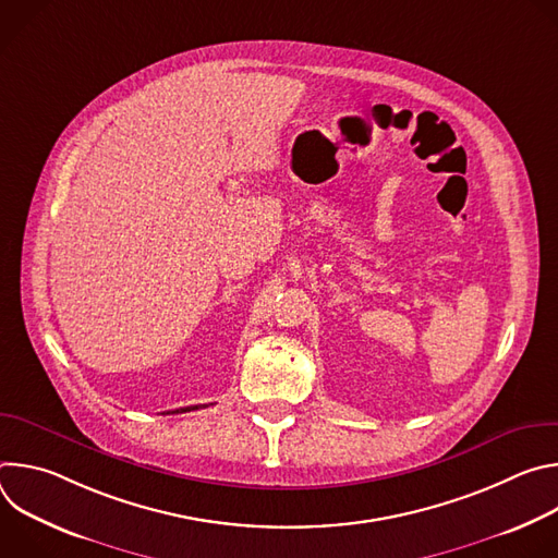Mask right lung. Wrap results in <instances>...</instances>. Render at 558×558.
Here are the masks:
<instances>
[{
  "label": "right lung",
  "instance_id": "1",
  "mask_svg": "<svg viewBox=\"0 0 558 558\" xmlns=\"http://www.w3.org/2000/svg\"><path fill=\"white\" fill-rule=\"evenodd\" d=\"M190 411H198V407H185V409H177L172 413H190Z\"/></svg>",
  "mask_w": 558,
  "mask_h": 558
}]
</instances>
